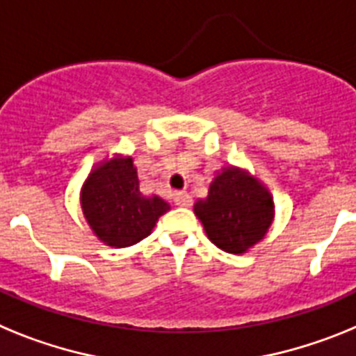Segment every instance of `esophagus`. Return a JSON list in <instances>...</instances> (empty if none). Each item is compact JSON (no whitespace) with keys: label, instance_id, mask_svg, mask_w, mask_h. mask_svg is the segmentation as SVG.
I'll list each match as a JSON object with an SVG mask.
<instances>
[{"label":"esophagus","instance_id":"34e87169","mask_svg":"<svg viewBox=\"0 0 356 356\" xmlns=\"http://www.w3.org/2000/svg\"><path fill=\"white\" fill-rule=\"evenodd\" d=\"M175 203L178 207H185V209H188V207L193 205V197H191V194H187V193H176Z\"/></svg>","mask_w":356,"mask_h":356}]
</instances>
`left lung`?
Returning <instances> with one entry per match:
<instances>
[{"instance_id": "obj_1", "label": "left lung", "mask_w": 356, "mask_h": 356, "mask_svg": "<svg viewBox=\"0 0 356 356\" xmlns=\"http://www.w3.org/2000/svg\"><path fill=\"white\" fill-rule=\"evenodd\" d=\"M194 213L219 250L242 254L269 232L275 221V201L257 176L228 165L216 172L209 196L194 203Z\"/></svg>"}]
</instances>
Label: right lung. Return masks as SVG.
I'll return each mask as SVG.
<instances>
[{
  "label": "right lung",
  "instance_id": "obj_1",
  "mask_svg": "<svg viewBox=\"0 0 356 356\" xmlns=\"http://www.w3.org/2000/svg\"><path fill=\"white\" fill-rule=\"evenodd\" d=\"M83 217L97 241L112 248L134 246L171 210L159 196H144L134 159L114 155L90 169L80 191Z\"/></svg>",
  "mask_w": 356,
  "mask_h": 356
}]
</instances>
